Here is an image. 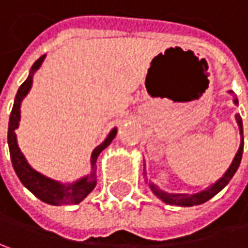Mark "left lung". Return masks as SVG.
<instances>
[{
  "label": "left lung",
  "mask_w": 248,
  "mask_h": 248,
  "mask_svg": "<svg viewBox=\"0 0 248 248\" xmlns=\"http://www.w3.org/2000/svg\"><path fill=\"white\" fill-rule=\"evenodd\" d=\"M230 93H233V91H229ZM233 102L238 105L237 98L233 99ZM236 121L240 127V135H241V142H240V147L237 150L236 156L230 165V168L227 169V171L223 174V177H220L216 183H214L212 187H207L206 190L200 191V193H196V194H173V193H166V191L160 190L156 185L150 183L149 182V186L152 191L160 199L163 200L165 203L168 204H173V206H183V207H190V206H197V204H202V203H206L207 200H210L213 196H216L221 189L226 187V185L232 180V177L234 176V173L240 166V162H241V156H243V147H244V138H243V122H241V118L240 115H236Z\"/></svg>",
  "instance_id": "left-lung-1"
}]
</instances>
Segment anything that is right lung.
Returning a JSON list of instances; mask_svg holds the SVG:
<instances>
[{
    "mask_svg": "<svg viewBox=\"0 0 248 248\" xmlns=\"http://www.w3.org/2000/svg\"><path fill=\"white\" fill-rule=\"evenodd\" d=\"M45 59V55L36 59L35 63L31 68L30 77L27 80L19 86L15 101H14V106H12L11 116H10V124H8V146H10V155H11V162L14 170L16 173V176L19 177L21 183L31 191L35 196L48 203V204H54V206H69V204H78L80 203L91 191L95 189L96 186V174H95V165H96V159L99 156L102 150L105 147L110 145V142L113 140V138L116 136V129H112V132L108 135V138L105 139V142L95 147V150L92 152L91 156V166H92V171L91 174H88L86 177L79 179L78 182L72 183V185H62L59 182H55L52 179H48L45 176H42L41 173H38L34 170L28 162L25 160L24 155L21 153L18 143H16V133L15 129L19 124V119H21V102L27 96V93L31 89L32 85V75L34 72L42 65Z\"/></svg>",
    "mask_w": 248,
    "mask_h": 248,
    "instance_id": "1",
    "label": "right lung"
}]
</instances>
